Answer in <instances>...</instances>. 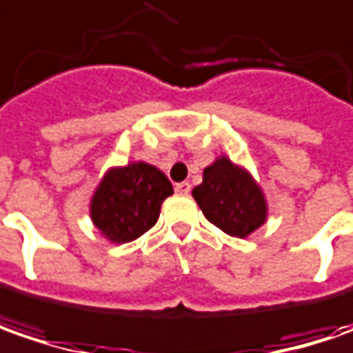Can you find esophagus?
Instances as JSON below:
<instances>
[{"label":"esophagus","instance_id":"esophagus-1","mask_svg":"<svg viewBox=\"0 0 353 353\" xmlns=\"http://www.w3.org/2000/svg\"><path fill=\"white\" fill-rule=\"evenodd\" d=\"M176 191L179 193V195H189L191 185H189L188 181H181V183H176Z\"/></svg>","mask_w":353,"mask_h":353}]
</instances>
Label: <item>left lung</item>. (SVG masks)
<instances>
[{"mask_svg": "<svg viewBox=\"0 0 353 353\" xmlns=\"http://www.w3.org/2000/svg\"><path fill=\"white\" fill-rule=\"evenodd\" d=\"M203 214L223 232L246 238L265 223V197L248 172L226 156L205 168L203 183L193 189Z\"/></svg>", "mask_w": 353, "mask_h": 353, "instance_id": "left-lung-1", "label": "left lung"}]
</instances>
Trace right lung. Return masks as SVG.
<instances>
[{
	"instance_id": "obj_1",
	"label": "right lung",
	"mask_w": 353,
	"mask_h": 353,
	"mask_svg": "<svg viewBox=\"0 0 353 353\" xmlns=\"http://www.w3.org/2000/svg\"><path fill=\"white\" fill-rule=\"evenodd\" d=\"M170 179L150 164L132 162L105 174L92 199V221L111 242H130L150 230L165 197Z\"/></svg>"
}]
</instances>
